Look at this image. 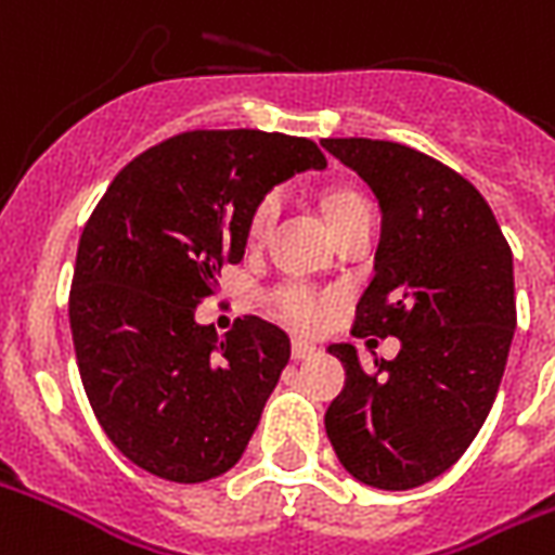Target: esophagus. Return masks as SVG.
I'll return each instance as SVG.
<instances>
[{"mask_svg": "<svg viewBox=\"0 0 555 555\" xmlns=\"http://www.w3.org/2000/svg\"><path fill=\"white\" fill-rule=\"evenodd\" d=\"M291 354H294V361H311V358L320 354V349H317L314 344H308V340H294Z\"/></svg>", "mask_w": 555, "mask_h": 555, "instance_id": "esophagus-1", "label": "esophagus"}]
</instances>
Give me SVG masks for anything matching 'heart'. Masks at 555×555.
Here are the masks:
<instances>
[{
    "mask_svg": "<svg viewBox=\"0 0 555 555\" xmlns=\"http://www.w3.org/2000/svg\"><path fill=\"white\" fill-rule=\"evenodd\" d=\"M279 206H282V201H279L276 192L264 194V197L256 203V209H253L247 223L249 238L261 241L268 235L273 221H276ZM323 209L334 230V227L344 223L349 215H354L358 209H366V201H363L358 192H352V189H332V192L325 194ZM273 306H276L279 317L287 320L291 325H296V328H317V325L328 317V296L317 294L314 287L308 285H282L276 294H273Z\"/></svg>",
    "mask_w": 555,
    "mask_h": 555,
    "instance_id": "obj_1",
    "label": "heart"
}]
</instances>
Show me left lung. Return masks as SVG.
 Returning <instances> with one entry per match:
<instances>
[{"label": "left lung", "instance_id": "left-lung-1", "mask_svg": "<svg viewBox=\"0 0 555 555\" xmlns=\"http://www.w3.org/2000/svg\"><path fill=\"white\" fill-rule=\"evenodd\" d=\"M320 145L380 209L354 334L401 340L392 361L372 366L352 344L328 346L346 387L325 434L354 480L404 492L446 475L492 410L515 334L513 249L483 194L448 165L378 139Z\"/></svg>", "mask_w": 555, "mask_h": 555}]
</instances>
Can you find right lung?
<instances>
[{"mask_svg": "<svg viewBox=\"0 0 555 555\" xmlns=\"http://www.w3.org/2000/svg\"><path fill=\"white\" fill-rule=\"evenodd\" d=\"M323 171L311 139L192 130L139 154L83 227L69 294L80 380L109 442L151 475L230 472L291 361V337L244 317L227 337L194 311L238 264L256 203Z\"/></svg>", "mask_w": 555, "mask_h": 555, "instance_id": "obj_1", "label": "right lung"}]
</instances>
